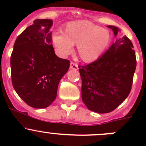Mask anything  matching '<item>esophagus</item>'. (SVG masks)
Instances as JSON below:
<instances>
[{"label":"esophagus","mask_w":146,"mask_h":146,"mask_svg":"<svg viewBox=\"0 0 146 146\" xmlns=\"http://www.w3.org/2000/svg\"><path fill=\"white\" fill-rule=\"evenodd\" d=\"M70 69H75V70H77L78 68V64H76L74 62H70Z\"/></svg>","instance_id":"obj_1"}]
</instances>
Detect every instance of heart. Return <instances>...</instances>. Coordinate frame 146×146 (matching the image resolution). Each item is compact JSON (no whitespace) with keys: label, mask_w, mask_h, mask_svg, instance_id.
<instances>
[{"label":"heart","mask_w":146,"mask_h":146,"mask_svg":"<svg viewBox=\"0 0 146 146\" xmlns=\"http://www.w3.org/2000/svg\"><path fill=\"white\" fill-rule=\"evenodd\" d=\"M61 34H54L53 43L60 54L66 56L77 45V52L83 61L90 63L98 59L105 51L111 41L107 29L100 27L87 20L69 23L64 26Z\"/></svg>","instance_id":"obj_1"}]
</instances>
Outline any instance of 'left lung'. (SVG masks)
<instances>
[{"label":"left lung","mask_w":146,"mask_h":146,"mask_svg":"<svg viewBox=\"0 0 146 146\" xmlns=\"http://www.w3.org/2000/svg\"><path fill=\"white\" fill-rule=\"evenodd\" d=\"M109 28L117 36L119 29ZM131 41L119 37L100 58L78 66L82 79V100L88 110L100 114L114 111L131 90L136 58Z\"/></svg>","instance_id":"1"}]
</instances>
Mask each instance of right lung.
<instances>
[{"label":"right lung","mask_w":146,"mask_h":146,"mask_svg":"<svg viewBox=\"0 0 146 146\" xmlns=\"http://www.w3.org/2000/svg\"><path fill=\"white\" fill-rule=\"evenodd\" d=\"M52 25L51 20H35L17 36L10 57L13 88L34 108H46L54 101L58 83L70 66V61L54 52Z\"/></svg>","instance_id":"obj_1"}]
</instances>
